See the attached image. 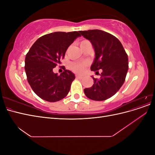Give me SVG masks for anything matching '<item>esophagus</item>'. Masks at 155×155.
Wrapping results in <instances>:
<instances>
[{"label": "esophagus", "mask_w": 155, "mask_h": 155, "mask_svg": "<svg viewBox=\"0 0 155 155\" xmlns=\"http://www.w3.org/2000/svg\"><path fill=\"white\" fill-rule=\"evenodd\" d=\"M76 78L77 79H81L83 78V77H82V76H78V75H76Z\"/></svg>", "instance_id": "obj_1"}]
</instances>
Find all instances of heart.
Here are the masks:
<instances>
[{
	"instance_id": "1",
	"label": "heart",
	"mask_w": 155,
	"mask_h": 155,
	"mask_svg": "<svg viewBox=\"0 0 155 155\" xmlns=\"http://www.w3.org/2000/svg\"><path fill=\"white\" fill-rule=\"evenodd\" d=\"M85 41H83L80 45H81L83 42ZM87 63L83 62V63H72L70 64V68L71 69L73 72H76L77 74H81L85 70V68L87 66Z\"/></svg>"
}]
</instances>
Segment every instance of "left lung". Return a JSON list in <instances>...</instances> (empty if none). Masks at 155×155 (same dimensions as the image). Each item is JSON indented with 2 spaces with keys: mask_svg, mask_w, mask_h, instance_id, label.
I'll list each match as a JSON object with an SVG mask.
<instances>
[{
  "mask_svg": "<svg viewBox=\"0 0 155 155\" xmlns=\"http://www.w3.org/2000/svg\"><path fill=\"white\" fill-rule=\"evenodd\" d=\"M91 41L95 58L91 67L92 71L101 69L100 79H94L93 85L84 89L89 99L104 101L109 99L123 85L129 68L128 56L120 41L114 35L100 30L79 31Z\"/></svg>",
  "mask_w": 155,
  "mask_h": 155,
  "instance_id": "8db88e82",
  "label": "left lung"
}]
</instances>
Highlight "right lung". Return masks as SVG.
Here are the masks:
<instances>
[{
    "instance_id": "obj_1",
    "label": "right lung",
    "mask_w": 155,
    "mask_h": 155,
    "mask_svg": "<svg viewBox=\"0 0 155 155\" xmlns=\"http://www.w3.org/2000/svg\"><path fill=\"white\" fill-rule=\"evenodd\" d=\"M80 36L78 31L51 33L37 39L27 53L25 68L28 81L41 99L55 102L68 94L75 75L64 67L60 75L53 70L61 64L68 46Z\"/></svg>"
}]
</instances>
